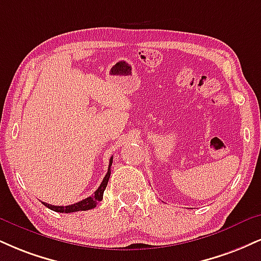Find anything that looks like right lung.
Returning <instances> with one entry per match:
<instances>
[{
  "instance_id": "obj_1",
  "label": "right lung",
  "mask_w": 261,
  "mask_h": 261,
  "mask_svg": "<svg viewBox=\"0 0 261 261\" xmlns=\"http://www.w3.org/2000/svg\"><path fill=\"white\" fill-rule=\"evenodd\" d=\"M112 163H113V156L111 159H109V166H108V171H107L105 178H103L102 184L99 185V187L97 188L96 192L92 194V196L87 197V198H85L83 200H80V202L77 203H74V204H70V205H52V204H48V203H45L42 202V204L45 206H47L48 209L53 210V212H58V213H74V212H80V210H90V209H93L95 206L98 204L100 200L103 199V192H105L107 185H108V180H109V176H111V168H112Z\"/></svg>"
}]
</instances>
